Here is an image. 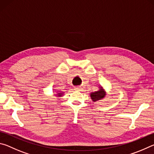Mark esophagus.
<instances>
[{
    "mask_svg": "<svg viewBox=\"0 0 154 154\" xmlns=\"http://www.w3.org/2000/svg\"><path fill=\"white\" fill-rule=\"evenodd\" d=\"M82 90V88H80V87H75V90H76V91H81Z\"/></svg>",
    "mask_w": 154,
    "mask_h": 154,
    "instance_id": "34e87169",
    "label": "esophagus"
}]
</instances>
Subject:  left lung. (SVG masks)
Returning <instances> with one entry per match:
<instances>
[{"label":"left lung","mask_w":154,"mask_h":154,"mask_svg":"<svg viewBox=\"0 0 154 154\" xmlns=\"http://www.w3.org/2000/svg\"><path fill=\"white\" fill-rule=\"evenodd\" d=\"M105 96H106V92L105 91V90L103 89V88L102 86L100 87L99 90L96 91V92H92L90 94V97L94 102H96V101L101 100V99L105 98Z\"/></svg>","instance_id":"left-lung-1"}]
</instances>
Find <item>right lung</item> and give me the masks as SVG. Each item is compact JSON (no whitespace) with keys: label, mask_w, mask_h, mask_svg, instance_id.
<instances>
[{"label":"right lung","mask_w":154,"mask_h":154,"mask_svg":"<svg viewBox=\"0 0 154 154\" xmlns=\"http://www.w3.org/2000/svg\"><path fill=\"white\" fill-rule=\"evenodd\" d=\"M62 94H62V92H61V93H58V94H57V95H56V96H60H60H62Z\"/></svg>","instance_id":"obj_1"}]
</instances>
